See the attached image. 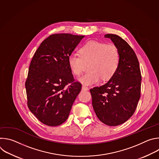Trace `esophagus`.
<instances>
[{
    "mask_svg": "<svg viewBox=\"0 0 159 159\" xmlns=\"http://www.w3.org/2000/svg\"><path fill=\"white\" fill-rule=\"evenodd\" d=\"M82 90H87L89 89H88V87H85V85H82Z\"/></svg>",
    "mask_w": 159,
    "mask_h": 159,
    "instance_id": "obj_1",
    "label": "esophagus"
}]
</instances>
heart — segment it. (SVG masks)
<instances>
[{
  "mask_svg": "<svg viewBox=\"0 0 159 159\" xmlns=\"http://www.w3.org/2000/svg\"><path fill=\"white\" fill-rule=\"evenodd\" d=\"M80 55L71 53L68 57V64L72 73L80 75L85 64H89V72L79 79L85 85H95L102 78L107 80L116 73L120 63V53L115 44H106L95 40L89 41L80 48Z\"/></svg>",
  "mask_w": 159,
  "mask_h": 159,
  "instance_id": "heart-1",
  "label": "heart"
}]
</instances>
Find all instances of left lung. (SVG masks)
<instances>
[{
    "mask_svg": "<svg viewBox=\"0 0 159 159\" xmlns=\"http://www.w3.org/2000/svg\"><path fill=\"white\" fill-rule=\"evenodd\" d=\"M114 43L120 53L118 69L105 84L90 89L92 104L99 120L115 126L126 122L137 108L140 98L142 75L139 60L128 43L120 36H104Z\"/></svg>",
    "mask_w": 159,
    "mask_h": 159,
    "instance_id": "obj_1",
    "label": "left lung"
}]
</instances>
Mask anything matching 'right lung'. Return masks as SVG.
I'll list each match as a JSON object with an SVG mask.
<instances>
[{
	"mask_svg": "<svg viewBox=\"0 0 159 159\" xmlns=\"http://www.w3.org/2000/svg\"><path fill=\"white\" fill-rule=\"evenodd\" d=\"M84 37L68 33L50 35L31 60L25 82L28 106L44 125L63 123L80 92L82 85L74 82L68 57Z\"/></svg>",
	"mask_w": 159,
	"mask_h": 159,
	"instance_id": "obj_1",
	"label": "right lung"
}]
</instances>
